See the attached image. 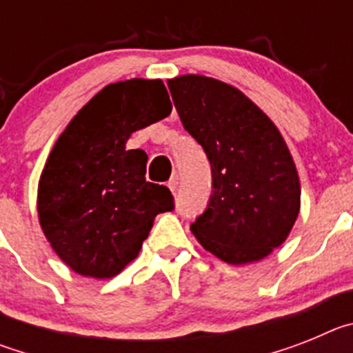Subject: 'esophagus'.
I'll use <instances>...</instances> for the list:
<instances>
[{
    "instance_id": "obj_1",
    "label": "esophagus",
    "mask_w": 353,
    "mask_h": 353,
    "mask_svg": "<svg viewBox=\"0 0 353 353\" xmlns=\"http://www.w3.org/2000/svg\"><path fill=\"white\" fill-rule=\"evenodd\" d=\"M168 187H170V191L174 194V192H176V189H179V176H173V179L168 182Z\"/></svg>"
}]
</instances>
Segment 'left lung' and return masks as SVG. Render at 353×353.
I'll return each mask as SVG.
<instances>
[{
    "label": "left lung",
    "mask_w": 353,
    "mask_h": 353,
    "mask_svg": "<svg viewBox=\"0 0 353 353\" xmlns=\"http://www.w3.org/2000/svg\"><path fill=\"white\" fill-rule=\"evenodd\" d=\"M168 86L212 166L210 203L191 224L192 235L230 265L263 260L288 239L301 212V180L285 138L232 84L183 74Z\"/></svg>",
    "instance_id": "1"
}]
</instances>
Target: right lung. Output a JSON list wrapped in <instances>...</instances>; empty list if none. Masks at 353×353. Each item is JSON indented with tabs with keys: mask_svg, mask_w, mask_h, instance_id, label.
I'll return each mask as SVG.
<instances>
[{
	"mask_svg": "<svg viewBox=\"0 0 353 353\" xmlns=\"http://www.w3.org/2000/svg\"><path fill=\"white\" fill-rule=\"evenodd\" d=\"M161 79L118 81L92 97L56 139L39 180L37 212L52 251L76 274L109 279L139 254L170 189L146 182L148 155L132 132L166 118Z\"/></svg>",
	"mask_w": 353,
	"mask_h": 353,
	"instance_id": "1",
	"label": "right lung"
}]
</instances>
